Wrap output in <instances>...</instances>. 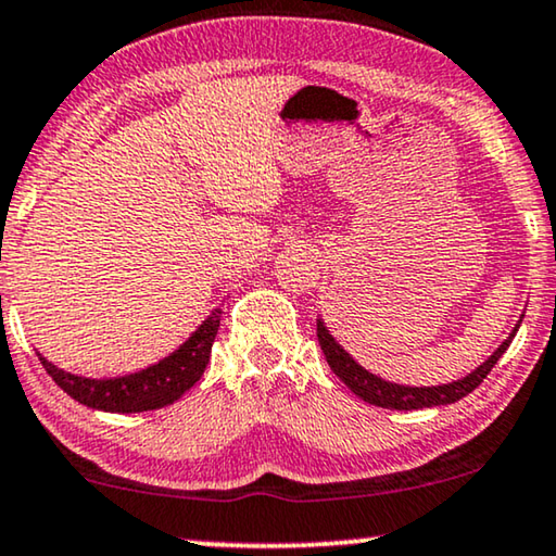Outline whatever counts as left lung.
<instances>
[{
  "label": "left lung",
  "instance_id": "left-lung-1",
  "mask_svg": "<svg viewBox=\"0 0 556 556\" xmlns=\"http://www.w3.org/2000/svg\"><path fill=\"white\" fill-rule=\"evenodd\" d=\"M517 329L511 331V334L504 339L500 350H496L490 359H486L482 367H477L471 375H467L459 382H452V384H442V387H402V384H389L384 379H379L375 375H369L367 369H362L357 362H354L350 354H346L342 346L334 342V337L329 334L325 329V325L317 319V337H319V346L321 352H325L327 364L331 367V371L342 379V382L352 389L354 394L359 396V400L375 404V407H384V409H425V407H442V404H452V402H459L462 396H467L469 392H475V389L484 382V377L490 375L492 367L504 352H507V346L511 344V339H515Z\"/></svg>",
  "mask_w": 556,
  "mask_h": 556
}]
</instances>
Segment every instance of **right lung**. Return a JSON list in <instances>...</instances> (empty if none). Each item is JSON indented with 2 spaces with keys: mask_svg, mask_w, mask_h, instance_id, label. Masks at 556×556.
<instances>
[{
  "mask_svg": "<svg viewBox=\"0 0 556 556\" xmlns=\"http://www.w3.org/2000/svg\"><path fill=\"white\" fill-rule=\"evenodd\" d=\"M222 312L214 309L204 325L199 327L177 352L169 354L160 364H152L137 375H127L119 379H87L74 377L70 371L56 369L45 357H39L47 375L60 384L72 400L87 404L102 412H149L162 409L177 402L189 387L199 382L204 375L206 362H210L214 337L219 329Z\"/></svg>",
  "mask_w": 556,
  "mask_h": 556,
  "instance_id": "obj_1",
  "label": "right lung"
}]
</instances>
